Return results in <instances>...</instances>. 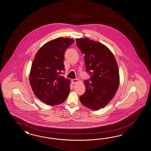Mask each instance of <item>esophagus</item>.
Instances as JSON below:
<instances>
[{
  "mask_svg": "<svg viewBox=\"0 0 151 151\" xmlns=\"http://www.w3.org/2000/svg\"><path fill=\"white\" fill-rule=\"evenodd\" d=\"M78 79H77V78H76V79H73V80H72V83L73 84H76L77 83H78Z\"/></svg>",
  "mask_w": 151,
  "mask_h": 151,
  "instance_id": "34e87169",
  "label": "esophagus"
}]
</instances>
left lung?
<instances>
[{"label": "left lung", "instance_id": "obj_1", "mask_svg": "<svg viewBox=\"0 0 151 151\" xmlns=\"http://www.w3.org/2000/svg\"><path fill=\"white\" fill-rule=\"evenodd\" d=\"M76 44L84 54L86 71L91 77L84 80L86 92L80 97L86 107L97 111L111 100L120 83L117 63L111 51L103 44L87 38H76Z\"/></svg>", "mask_w": 151, "mask_h": 151}]
</instances>
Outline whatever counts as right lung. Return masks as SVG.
<instances>
[{
	"instance_id": "add662e5",
	"label": "right lung",
	"mask_w": 151,
	"mask_h": 151,
	"mask_svg": "<svg viewBox=\"0 0 151 151\" xmlns=\"http://www.w3.org/2000/svg\"><path fill=\"white\" fill-rule=\"evenodd\" d=\"M74 42L68 38L50 40L41 47L35 56L30 84L37 98L48 105L62 104L69 94L70 82L62 74L65 70V51Z\"/></svg>"
}]
</instances>
